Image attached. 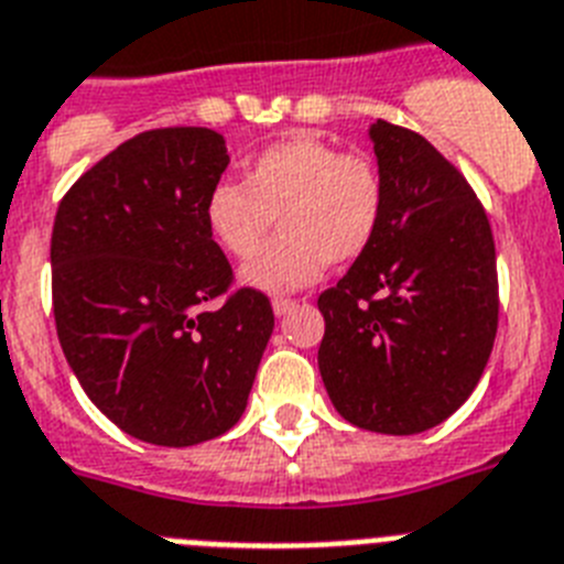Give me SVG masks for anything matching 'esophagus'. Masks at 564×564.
I'll use <instances>...</instances> for the list:
<instances>
[{
    "label": "esophagus",
    "mask_w": 564,
    "mask_h": 564,
    "mask_svg": "<svg viewBox=\"0 0 564 564\" xmlns=\"http://www.w3.org/2000/svg\"><path fill=\"white\" fill-rule=\"evenodd\" d=\"M273 305V314L276 316H288L296 307V300H285V296H276V300L271 302Z\"/></svg>",
    "instance_id": "esophagus-1"
}]
</instances>
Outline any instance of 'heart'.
Returning a JSON list of instances; mask_svg holds the SVG:
<instances>
[{
  "label": "heart",
  "instance_id": "obj_1",
  "mask_svg": "<svg viewBox=\"0 0 564 564\" xmlns=\"http://www.w3.org/2000/svg\"><path fill=\"white\" fill-rule=\"evenodd\" d=\"M280 214L283 236L256 248ZM384 214V176L368 153L293 137L250 159L242 182H216L205 196L214 242L242 264V285L288 293L311 285L325 264H350L370 248Z\"/></svg>",
  "mask_w": 564,
  "mask_h": 564
}]
</instances>
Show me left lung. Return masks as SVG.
<instances>
[{
    "instance_id": "1",
    "label": "left lung",
    "mask_w": 564,
    "mask_h": 564,
    "mask_svg": "<svg viewBox=\"0 0 564 564\" xmlns=\"http://www.w3.org/2000/svg\"><path fill=\"white\" fill-rule=\"evenodd\" d=\"M377 236L319 296V373L356 427L411 436L474 393L499 322L494 234L476 194L425 137L377 119Z\"/></svg>"
}]
</instances>
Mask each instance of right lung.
Returning <instances> with one entry per match:
<instances>
[{
    "label": "right lung",
    "instance_id": "1",
    "mask_svg": "<svg viewBox=\"0 0 564 564\" xmlns=\"http://www.w3.org/2000/svg\"><path fill=\"white\" fill-rule=\"evenodd\" d=\"M230 156L210 128H159L82 173L51 236L56 334L99 411L151 445L187 447L239 422L273 307L234 282L205 225Z\"/></svg>",
    "mask_w": 564,
    "mask_h": 564
}]
</instances>
